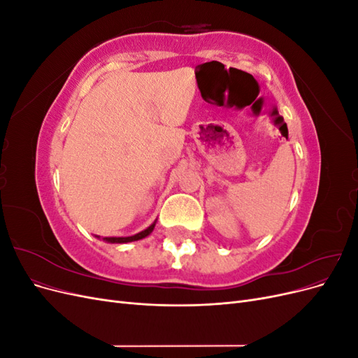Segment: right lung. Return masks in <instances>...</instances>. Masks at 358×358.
Segmentation results:
<instances>
[{
  "label": "right lung",
  "mask_w": 358,
  "mask_h": 358,
  "mask_svg": "<svg viewBox=\"0 0 358 358\" xmlns=\"http://www.w3.org/2000/svg\"><path fill=\"white\" fill-rule=\"evenodd\" d=\"M154 229H155V222H154L152 225H149L146 230L140 231V233H137V234H134V236H128V237H103V241L109 242V243H128V242H134V241L145 239L146 236H149L150 233L154 231ZM96 237H99V239H100V236H96Z\"/></svg>",
  "instance_id": "right-lung-1"
}]
</instances>
